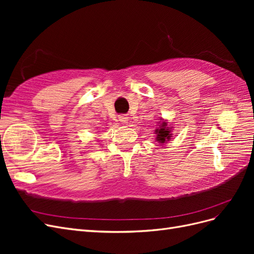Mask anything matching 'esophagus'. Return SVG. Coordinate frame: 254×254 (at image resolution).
Wrapping results in <instances>:
<instances>
[{
  "instance_id": "1",
  "label": "esophagus",
  "mask_w": 254,
  "mask_h": 254,
  "mask_svg": "<svg viewBox=\"0 0 254 254\" xmlns=\"http://www.w3.org/2000/svg\"><path fill=\"white\" fill-rule=\"evenodd\" d=\"M128 117H127V115H125V114H122V115H120V117H119V120H120V122L121 123H123V124H127V123H128Z\"/></svg>"
}]
</instances>
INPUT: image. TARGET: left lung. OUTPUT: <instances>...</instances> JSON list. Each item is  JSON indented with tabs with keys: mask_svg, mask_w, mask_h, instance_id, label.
Instances as JSON below:
<instances>
[{
	"mask_svg": "<svg viewBox=\"0 0 254 254\" xmlns=\"http://www.w3.org/2000/svg\"><path fill=\"white\" fill-rule=\"evenodd\" d=\"M161 121H159V127L155 130L156 133V140L160 143V144H164L167 141L171 140L172 137V127L167 126V122L163 121V119H161Z\"/></svg>",
	"mask_w": 254,
	"mask_h": 254,
	"instance_id": "obj_1",
	"label": "left lung"
}]
</instances>
